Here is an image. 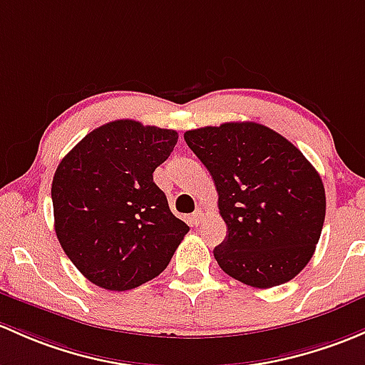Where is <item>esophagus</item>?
<instances>
[{
    "label": "esophagus",
    "instance_id": "esophagus-1",
    "mask_svg": "<svg viewBox=\"0 0 365 365\" xmlns=\"http://www.w3.org/2000/svg\"><path fill=\"white\" fill-rule=\"evenodd\" d=\"M192 220H194V224H195V225H201V224H202V220H205V210H202V208H197V210H195V213H194Z\"/></svg>",
    "mask_w": 365,
    "mask_h": 365
}]
</instances>
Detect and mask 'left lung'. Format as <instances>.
Here are the masks:
<instances>
[{"label": "left lung", "mask_w": 365, "mask_h": 365, "mask_svg": "<svg viewBox=\"0 0 365 365\" xmlns=\"http://www.w3.org/2000/svg\"><path fill=\"white\" fill-rule=\"evenodd\" d=\"M212 175L227 236L213 255L224 273L255 289L295 278L325 220L320 175L287 138L257 122L183 134Z\"/></svg>", "instance_id": "8db88e82"}]
</instances>
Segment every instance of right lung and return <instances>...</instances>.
Instances as JSON below:
<instances>
[{
    "instance_id": "add662e5",
    "label": "right lung",
    "mask_w": 365,
    "mask_h": 365,
    "mask_svg": "<svg viewBox=\"0 0 365 365\" xmlns=\"http://www.w3.org/2000/svg\"><path fill=\"white\" fill-rule=\"evenodd\" d=\"M176 141L173 129L113 120L87 134L57 166V240L94 285L124 292L150 282L189 232L153 182Z\"/></svg>"
}]
</instances>
